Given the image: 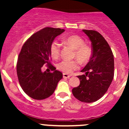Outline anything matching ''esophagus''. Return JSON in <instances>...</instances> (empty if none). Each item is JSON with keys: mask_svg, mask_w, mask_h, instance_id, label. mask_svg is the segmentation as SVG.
I'll use <instances>...</instances> for the list:
<instances>
[{"mask_svg": "<svg viewBox=\"0 0 129 129\" xmlns=\"http://www.w3.org/2000/svg\"><path fill=\"white\" fill-rule=\"evenodd\" d=\"M63 77L66 78V79H69V78L71 77V75H68L67 74H66V73H63Z\"/></svg>", "mask_w": 129, "mask_h": 129, "instance_id": "1", "label": "esophagus"}]
</instances>
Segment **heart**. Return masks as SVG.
I'll return each mask as SVG.
<instances>
[{
	"mask_svg": "<svg viewBox=\"0 0 129 129\" xmlns=\"http://www.w3.org/2000/svg\"><path fill=\"white\" fill-rule=\"evenodd\" d=\"M65 42L71 45L75 50L74 56L82 62H85L89 59L92 54V50L89 45L85 44L84 40L78 36H71L66 37ZM60 52V44L57 41H54L50 47V52L54 58H58ZM79 65L76 60H63L58 63V70L66 74H71L75 70L79 69Z\"/></svg>",
	"mask_w": 129,
	"mask_h": 129,
	"instance_id": "b5f03b06",
	"label": "heart"
}]
</instances>
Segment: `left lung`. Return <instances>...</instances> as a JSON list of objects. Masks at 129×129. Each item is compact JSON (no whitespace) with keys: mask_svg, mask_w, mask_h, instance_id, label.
Wrapping results in <instances>:
<instances>
[{"mask_svg":"<svg viewBox=\"0 0 129 129\" xmlns=\"http://www.w3.org/2000/svg\"><path fill=\"white\" fill-rule=\"evenodd\" d=\"M89 37L92 47L89 62L81 71L85 74L79 75L80 85L72 89L74 97L86 103L101 98L111 84L114 75L113 53L103 36L95 30H83Z\"/></svg>","mask_w":129,"mask_h":129,"instance_id":"left-lung-1","label":"left lung"}]
</instances>
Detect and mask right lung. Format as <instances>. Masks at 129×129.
Instances as JSON below:
<instances>
[{
	"instance_id": "add662e5",
	"label": "right lung",
	"mask_w": 129,
	"mask_h": 129,
	"mask_svg": "<svg viewBox=\"0 0 129 129\" xmlns=\"http://www.w3.org/2000/svg\"><path fill=\"white\" fill-rule=\"evenodd\" d=\"M65 31L59 28L45 27L34 34L22 47L17 63L19 84L25 93L36 100L48 98L55 91L62 73L50 64V47L57 36ZM48 65L52 73L41 72Z\"/></svg>"
}]
</instances>
